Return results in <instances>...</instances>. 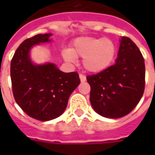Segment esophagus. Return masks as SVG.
<instances>
[{"label": "esophagus", "instance_id": "1", "mask_svg": "<svg viewBox=\"0 0 155 155\" xmlns=\"http://www.w3.org/2000/svg\"><path fill=\"white\" fill-rule=\"evenodd\" d=\"M80 79H81V82H84L86 81V76L83 74H80Z\"/></svg>", "mask_w": 155, "mask_h": 155}]
</instances>
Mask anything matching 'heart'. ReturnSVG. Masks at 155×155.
<instances>
[{
  "instance_id": "heart-1",
  "label": "heart",
  "mask_w": 155,
  "mask_h": 155,
  "mask_svg": "<svg viewBox=\"0 0 155 155\" xmlns=\"http://www.w3.org/2000/svg\"><path fill=\"white\" fill-rule=\"evenodd\" d=\"M116 45L110 39L81 37L76 39L71 50H64V61L74 63L75 57H83L82 64L89 72L100 73L111 65L116 55Z\"/></svg>"
}]
</instances>
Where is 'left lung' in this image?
<instances>
[{"label":"left lung","instance_id":"1","mask_svg":"<svg viewBox=\"0 0 155 155\" xmlns=\"http://www.w3.org/2000/svg\"><path fill=\"white\" fill-rule=\"evenodd\" d=\"M90 100L94 111L117 119L130 114L142 98L145 65L141 52L131 39L123 36L115 64L95 74L87 75Z\"/></svg>","mask_w":155,"mask_h":155}]
</instances>
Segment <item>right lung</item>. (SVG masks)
<instances>
[{
    "instance_id": "1",
    "label": "right lung",
    "mask_w": 155,
    "mask_h": 155,
    "mask_svg": "<svg viewBox=\"0 0 155 155\" xmlns=\"http://www.w3.org/2000/svg\"><path fill=\"white\" fill-rule=\"evenodd\" d=\"M51 34L26 39L16 49L11 62L12 92L15 102L33 119L47 121L59 117L71 94L81 83L77 72L64 73L54 64L35 65L29 57L34 45L50 41Z\"/></svg>"
}]
</instances>
